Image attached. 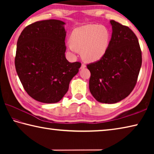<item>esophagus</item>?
Here are the masks:
<instances>
[{
	"label": "esophagus",
	"mask_w": 154,
	"mask_h": 154,
	"mask_svg": "<svg viewBox=\"0 0 154 154\" xmlns=\"http://www.w3.org/2000/svg\"><path fill=\"white\" fill-rule=\"evenodd\" d=\"M85 67H86V65H85L84 63H82L81 68H82V69H84V68H85Z\"/></svg>",
	"instance_id": "1"
}]
</instances>
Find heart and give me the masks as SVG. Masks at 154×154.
Returning <instances> with one entry per match:
<instances>
[{"instance_id": "heart-1", "label": "heart", "mask_w": 154, "mask_h": 154, "mask_svg": "<svg viewBox=\"0 0 154 154\" xmlns=\"http://www.w3.org/2000/svg\"><path fill=\"white\" fill-rule=\"evenodd\" d=\"M69 48L72 51H82V58L87 61H96L105 55L110 41V33L106 28L88 24L72 31Z\"/></svg>"}]
</instances>
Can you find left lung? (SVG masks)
Returning <instances> with one entry per match:
<instances>
[{"instance_id": "left-lung-1", "label": "left lung", "mask_w": 154, "mask_h": 154, "mask_svg": "<svg viewBox=\"0 0 154 154\" xmlns=\"http://www.w3.org/2000/svg\"><path fill=\"white\" fill-rule=\"evenodd\" d=\"M107 50L99 60L87 64L89 88L100 103H116L126 98L137 84L142 64L139 41L132 30L114 20Z\"/></svg>"}]
</instances>
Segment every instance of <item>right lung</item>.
Listing matches in <instances>:
<instances>
[{"label": "right lung", "instance_id": "right-lung-1", "mask_svg": "<svg viewBox=\"0 0 154 154\" xmlns=\"http://www.w3.org/2000/svg\"><path fill=\"white\" fill-rule=\"evenodd\" d=\"M64 22L38 21L27 26L18 38L15 66L24 90L43 103H55L63 98L81 62L65 57Z\"/></svg>", "mask_w": 154, "mask_h": 154}]
</instances>
